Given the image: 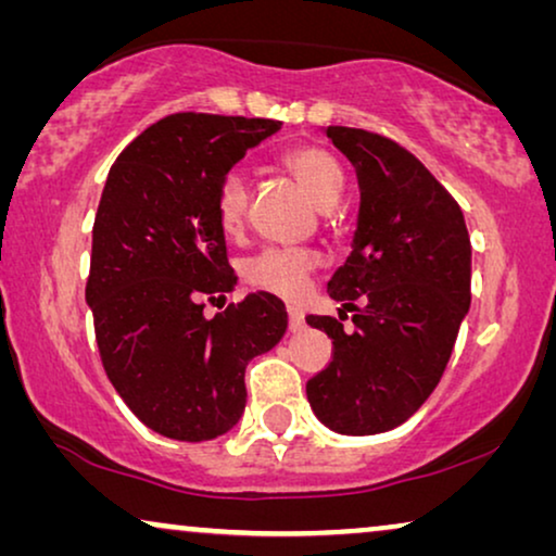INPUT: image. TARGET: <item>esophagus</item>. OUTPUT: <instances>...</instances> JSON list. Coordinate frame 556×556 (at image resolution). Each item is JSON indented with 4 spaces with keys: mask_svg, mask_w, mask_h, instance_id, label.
Listing matches in <instances>:
<instances>
[{
    "mask_svg": "<svg viewBox=\"0 0 556 556\" xmlns=\"http://www.w3.org/2000/svg\"><path fill=\"white\" fill-rule=\"evenodd\" d=\"M306 321H303V311L295 306H288V329L291 331H301Z\"/></svg>",
    "mask_w": 556,
    "mask_h": 556,
    "instance_id": "obj_1",
    "label": "esophagus"
}]
</instances>
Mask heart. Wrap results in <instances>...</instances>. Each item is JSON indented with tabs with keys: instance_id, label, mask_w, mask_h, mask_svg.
Here are the masks:
<instances>
[{
	"instance_id": "b5f03b06",
	"label": "heart",
	"mask_w": 556,
	"mask_h": 556,
	"mask_svg": "<svg viewBox=\"0 0 556 556\" xmlns=\"http://www.w3.org/2000/svg\"><path fill=\"white\" fill-rule=\"evenodd\" d=\"M283 166L293 174L295 181L306 189L311 200L321 207H331L339 202L344 192V172L333 154L316 147V143H301V147L288 149ZM250 210V179L242 169H230L219 181L215 197V217L219 230L230 238L245 230ZM318 265L321 255L308 248H265L261 253L248 257L242 263V278L245 283L261 291L283 295V299H295L306 286Z\"/></svg>"
}]
</instances>
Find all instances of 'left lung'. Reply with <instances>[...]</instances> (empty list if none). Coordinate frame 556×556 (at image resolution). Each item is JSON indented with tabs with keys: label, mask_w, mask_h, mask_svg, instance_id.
<instances>
[{
	"label": "left lung",
	"mask_w": 556,
	"mask_h": 556,
	"mask_svg": "<svg viewBox=\"0 0 556 556\" xmlns=\"http://www.w3.org/2000/svg\"><path fill=\"white\" fill-rule=\"evenodd\" d=\"M326 136L362 192L352 255L329 280L354 331L344 311L306 316L333 341L306 394L326 428L375 435L413 417L443 377L470 306V238L458 202L397 141L349 126Z\"/></svg>",
	"instance_id": "8db88e82"
}]
</instances>
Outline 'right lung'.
<instances>
[{
    "label": "right lung",
    "mask_w": 556,
    "mask_h": 556,
    "mask_svg": "<svg viewBox=\"0 0 556 556\" xmlns=\"http://www.w3.org/2000/svg\"><path fill=\"white\" fill-rule=\"evenodd\" d=\"M273 118L174 113L113 162L93 223L86 301L111 384L159 435L200 443L245 409V367L286 333L283 301L248 293L207 318L204 301L230 293L219 181L263 139Z\"/></svg>",
    "instance_id": "1"
}]
</instances>
